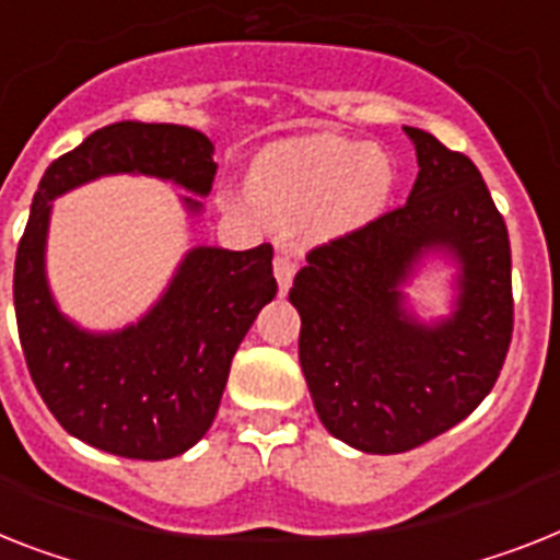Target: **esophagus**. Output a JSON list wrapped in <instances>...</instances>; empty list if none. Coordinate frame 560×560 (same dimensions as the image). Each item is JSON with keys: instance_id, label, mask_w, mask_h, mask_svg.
I'll return each instance as SVG.
<instances>
[{"instance_id": "esophagus-1", "label": "esophagus", "mask_w": 560, "mask_h": 560, "mask_svg": "<svg viewBox=\"0 0 560 560\" xmlns=\"http://www.w3.org/2000/svg\"><path fill=\"white\" fill-rule=\"evenodd\" d=\"M294 271H298V262L291 260L285 252H277L275 254V277H277V285H280V294H285V291H289Z\"/></svg>"}]
</instances>
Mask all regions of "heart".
I'll return each instance as SVG.
<instances>
[{
	"instance_id": "obj_1",
	"label": "heart",
	"mask_w": 560,
	"mask_h": 560,
	"mask_svg": "<svg viewBox=\"0 0 560 560\" xmlns=\"http://www.w3.org/2000/svg\"><path fill=\"white\" fill-rule=\"evenodd\" d=\"M392 188L386 156L369 142L343 137H308L266 148L252 171L248 211L257 206L275 217H300L326 206L331 229H354L372 220Z\"/></svg>"
}]
</instances>
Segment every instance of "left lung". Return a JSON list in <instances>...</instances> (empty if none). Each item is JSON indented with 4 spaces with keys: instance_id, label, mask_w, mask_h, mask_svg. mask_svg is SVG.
I'll return each instance as SVG.
<instances>
[{
    "instance_id": "1",
    "label": "left lung",
    "mask_w": 560,
    "mask_h": 560,
    "mask_svg": "<svg viewBox=\"0 0 560 560\" xmlns=\"http://www.w3.org/2000/svg\"><path fill=\"white\" fill-rule=\"evenodd\" d=\"M418 179L404 206L314 246L289 300L300 312V366L337 441L397 455L443 435L492 392L512 343V252L475 163L406 128ZM432 247L462 262L450 322L406 315L399 285Z\"/></svg>"
}]
</instances>
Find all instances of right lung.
I'll return each mask as SVG.
<instances>
[{"label": "right lung", "mask_w": 560, "mask_h": 560, "mask_svg": "<svg viewBox=\"0 0 560 560\" xmlns=\"http://www.w3.org/2000/svg\"><path fill=\"white\" fill-rule=\"evenodd\" d=\"M151 174L188 191L214 183V145L186 125L114 122L48 165L13 266V306L27 372L65 432L133 460L183 455L214 423L231 358L277 294L269 243L200 246L137 326L88 335L59 314L45 283L50 200L103 174ZM191 211L200 202L186 197Z\"/></svg>", "instance_id": "add662e5"}]
</instances>
